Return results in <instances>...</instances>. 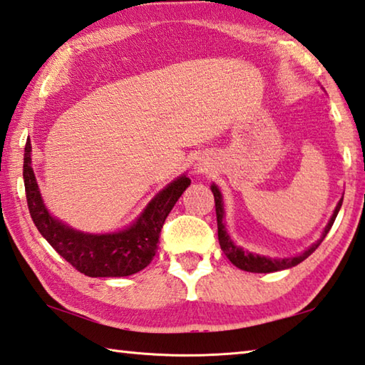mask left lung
Returning <instances> with one entry per match:
<instances>
[{"instance_id": "8db88e82", "label": "left lung", "mask_w": 365, "mask_h": 365, "mask_svg": "<svg viewBox=\"0 0 365 365\" xmlns=\"http://www.w3.org/2000/svg\"><path fill=\"white\" fill-rule=\"evenodd\" d=\"M212 192L215 195V208H216V221H218V240H220V245H221V250L225 252L226 257L229 258V261L234 266H237L239 269L242 271H247V272H276V271H282V269H289V267H293L302 263L306 258L309 257L312 252H316V248L321 245V242L325 239V235L329 234L331 225H334V221L336 218L338 212H340L341 208V203L343 200L338 202V205L335 208L334 215H331V218L329 221L327 227L324 229V234L322 237L319 239L314 245L309 247L308 250L303 252L302 255H298V257H293V258H284V259H271V258H266V257H259V255H253V253H248L244 252L240 247L234 245V242L229 239V235L226 232V227L222 225V218H225V210H222V197L220 189L215 186H212Z\"/></svg>"}]
</instances>
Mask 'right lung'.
<instances>
[{
    "instance_id": "1",
    "label": "right lung",
    "mask_w": 365,
    "mask_h": 365,
    "mask_svg": "<svg viewBox=\"0 0 365 365\" xmlns=\"http://www.w3.org/2000/svg\"><path fill=\"white\" fill-rule=\"evenodd\" d=\"M30 152L31 144L27 139L24 152V184L29 212L38 231L67 263L89 277L131 276L150 263L155 257L166 216L189 187V178H178L158 192L131 227L117 234L93 235L73 231L48 213L38 190Z\"/></svg>"
}]
</instances>
